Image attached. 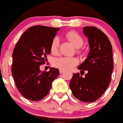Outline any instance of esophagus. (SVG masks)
<instances>
[{"label":"esophagus","mask_w":123,"mask_h":123,"mask_svg":"<svg viewBox=\"0 0 123 123\" xmlns=\"http://www.w3.org/2000/svg\"><path fill=\"white\" fill-rule=\"evenodd\" d=\"M64 72H65V70H62V69H60V73H63Z\"/></svg>","instance_id":"1"}]
</instances>
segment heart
<instances>
[{"mask_svg":"<svg viewBox=\"0 0 123 123\" xmlns=\"http://www.w3.org/2000/svg\"><path fill=\"white\" fill-rule=\"evenodd\" d=\"M66 38L73 44L74 47L79 49L83 45L84 40L76 31H70L66 34ZM60 39L57 37L53 38L50 44V51L53 55H57L59 52ZM79 62L76 57L62 56L57 58L53 61V65L58 68L63 70H71Z\"/></svg>","mask_w":123,"mask_h":123,"instance_id":"heart-1","label":"heart"}]
</instances>
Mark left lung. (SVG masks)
<instances>
[{
	"label": "left lung",
	"mask_w": 123,
	"mask_h": 123,
	"mask_svg": "<svg viewBox=\"0 0 123 123\" xmlns=\"http://www.w3.org/2000/svg\"><path fill=\"white\" fill-rule=\"evenodd\" d=\"M84 34L90 46L88 57L78 68L84 74L73 73L70 88L75 98L83 102L97 100L105 92L111 82L113 70V50L110 40L102 31L95 27H85Z\"/></svg>",
	"instance_id": "obj_1"
}]
</instances>
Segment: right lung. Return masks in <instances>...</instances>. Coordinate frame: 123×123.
Segmentation results:
<instances>
[{
    "mask_svg": "<svg viewBox=\"0 0 123 123\" xmlns=\"http://www.w3.org/2000/svg\"><path fill=\"white\" fill-rule=\"evenodd\" d=\"M60 29L35 25L27 29L16 43L12 54V74L18 90L31 101L42 99L49 93L59 70L50 68L42 72L50 53V44Z\"/></svg>",
    "mask_w": 123,
    "mask_h": 123,
    "instance_id": "add662e5",
    "label": "right lung"
}]
</instances>
